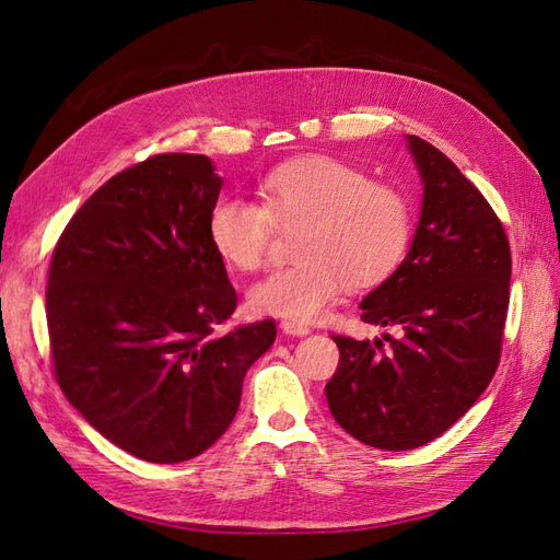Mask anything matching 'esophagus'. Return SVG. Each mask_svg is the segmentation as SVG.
I'll list each match as a JSON object with an SVG mask.
<instances>
[{"instance_id":"obj_1","label":"esophagus","mask_w":560,"mask_h":560,"mask_svg":"<svg viewBox=\"0 0 560 560\" xmlns=\"http://www.w3.org/2000/svg\"><path fill=\"white\" fill-rule=\"evenodd\" d=\"M280 328L284 335H292V338H303V335L310 332V326H305L301 322H292V319L280 322Z\"/></svg>"}]
</instances>
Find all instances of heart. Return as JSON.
I'll use <instances>...</instances> for the list:
<instances>
[{
	"label": "heart",
	"mask_w": 560,
	"mask_h": 560,
	"mask_svg": "<svg viewBox=\"0 0 560 560\" xmlns=\"http://www.w3.org/2000/svg\"><path fill=\"white\" fill-rule=\"evenodd\" d=\"M259 192L264 207L245 197H220L209 211V238L218 257L238 271L266 259L273 222L299 228V261L268 273L250 289L261 315L310 322L349 289L386 280L405 257L413 218L409 199L376 184L361 167L328 155L287 163L268 172Z\"/></svg>",
	"instance_id": "1"
}]
</instances>
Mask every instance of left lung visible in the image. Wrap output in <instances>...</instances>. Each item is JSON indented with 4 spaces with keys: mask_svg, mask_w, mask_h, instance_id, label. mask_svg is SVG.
<instances>
[{
    "mask_svg": "<svg viewBox=\"0 0 560 560\" xmlns=\"http://www.w3.org/2000/svg\"><path fill=\"white\" fill-rule=\"evenodd\" d=\"M422 184L418 228L395 271L361 301L397 338L332 335V418L382 451H413L455 424L497 372L510 301V245L480 190L436 147L407 136Z\"/></svg>",
    "mask_w": 560,
    "mask_h": 560,
    "instance_id": "obj_1",
    "label": "left lung"
}]
</instances>
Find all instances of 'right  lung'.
I'll list each match as a JSON object with an SVG mask.
<instances>
[{
  "label": "right lung",
  "instance_id": "1",
  "mask_svg": "<svg viewBox=\"0 0 560 560\" xmlns=\"http://www.w3.org/2000/svg\"><path fill=\"white\" fill-rule=\"evenodd\" d=\"M220 188L209 155H153L89 197L52 255L57 382L94 430L144 462L211 448L276 340L271 319L211 338L236 307L207 230Z\"/></svg>",
  "mask_w": 560,
  "mask_h": 560
}]
</instances>
